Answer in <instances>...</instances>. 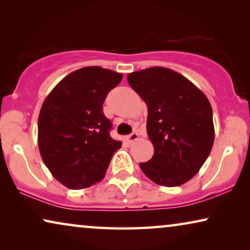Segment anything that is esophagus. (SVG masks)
<instances>
[{"mask_svg": "<svg viewBox=\"0 0 250 250\" xmlns=\"http://www.w3.org/2000/svg\"><path fill=\"white\" fill-rule=\"evenodd\" d=\"M138 139H139V134H138V133H136V132H133L132 134L127 135V138H126V140H127V141H128L129 143L136 141V140H138Z\"/></svg>", "mask_w": 250, "mask_h": 250, "instance_id": "1", "label": "esophagus"}]
</instances>
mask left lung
Returning <instances> with one entry per match:
<instances>
[{"instance_id": "8db88e82", "label": "left lung", "mask_w": 250, "mask_h": 250, "mask_svg": "<svg viewBox=\"0 0 250 250\" xmlns=\"http://www.w3.org/2000/svg\"><path fill=\"white\" fill-rule=\"evenodd\" d=\"M128 84L148 105L146 132L155 152L140 163L164 187H179L199 172L213 148V110L206 95L176 71L151 67L128 74Z\"/></svg>"}]
</instances>
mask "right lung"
I'll list each match as a JSON object with an SVG mask.
<instances>
[{
  "label": "right lung",
  "instance_id": "obj_1",
  "mask_svg": "<svg viewBox=\"0 0 250 250\" xmlns=\"http://www.w3.org/2000/svg\"><path fill=\"white\" fill-rule=\"evenodd\" d=\"M123 75L84 67L67 75L50 92L39 116V149L54 179L80 190L104 177L112 155L122 146L109 135L111 122L102 104Z\"/></svg>",
  "mask_w": 250,
  "mask_h": 250
}]
</instances>
